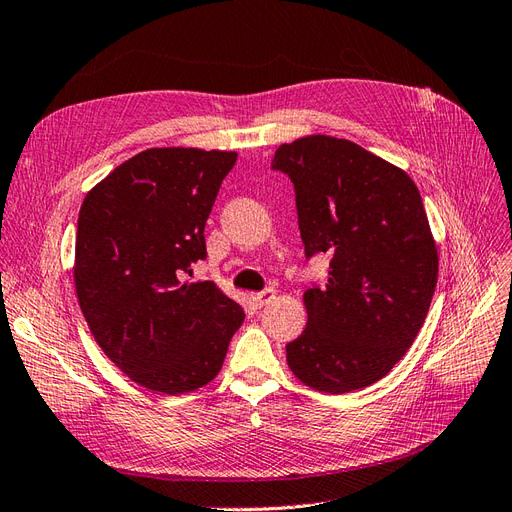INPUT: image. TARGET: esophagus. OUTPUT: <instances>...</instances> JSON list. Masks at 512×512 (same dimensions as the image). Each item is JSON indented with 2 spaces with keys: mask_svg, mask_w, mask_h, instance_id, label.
I'll list each match as a JSON object with an SVG mask.
<instances>
[{
  "mask_svg": "<svg viewBox=\"0 0 512 512\" xmlns=\"http://www.w3.org/2000/svg\"><path fill=\"white\" fill-rule=\"evenodd\" d=\"M274 295H276L274 289H263V291L251 295V302H253L255 308H263V306L270 304L274 300Z\"/></svg>",
  "mask_w": 512,
  "mask_h": 512,
  "instance_id": "obj_1",
  "label": "esophagus"
}]
</instances>
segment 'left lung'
Returning <instances> with one entry per match:
<instances>
[{"mask_svg": "<svg viewBox=\"0 0 512 512\" xmlns=\"http://www.w3.org/2000/svg\"><path fill=\"white\" fill-rule=\"evenodd\" d=\"M272 170L295 189L310 259L329 257L323 287L304 293L308 323L287 364L323 393L381 381L415 342L438 280V249L412 178L351 140L280 144Z\"/></svg>", "mask_w": 512, "mask_h": 512, "instance_id": "obj_1", "label": "left lung"}]
</instances>
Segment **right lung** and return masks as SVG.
I'll use <instances>...</instances> for the list:
<instances>
[{
	"mask_svg": "<svg viewBox=\"0 0 512 512\" xmlns=\"http://www.w3.org/2000/svg\"><path fill=\"white\" fill-rule=\"evenodd\" d=\"M234 151L148 148L114 168L78 214L74 283L102 351L138 385L180 395L219 374L244 310L210 280L204 227Z\"/></svg>",
	"mask_w": 512,
	"mask_h": 512,
	"instance_id": "right-lung-1",
	"label": "right lung"
}]
</instances>
